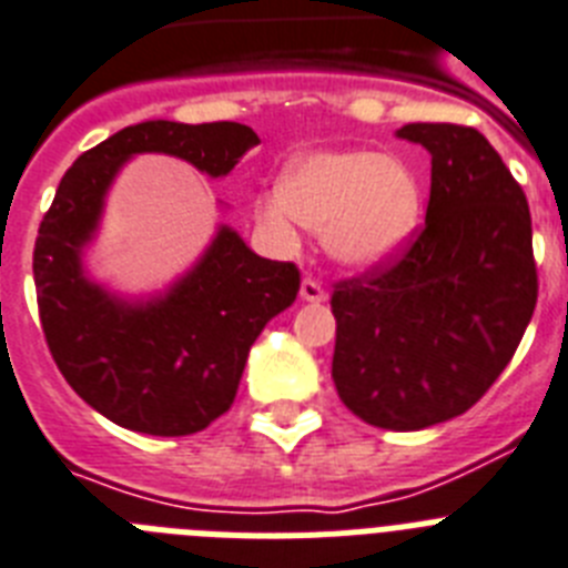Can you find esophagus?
Returning <instances> with one entry per match:
<instances>
[{
    "mask_svg": "<svg viewBox=\"0 0 568 568\" xmlns=\"http://www.w3.org/2000/svg\"><path fill=\"white\" fill-rule=\"evenodd\" d=\"M300 297L306 300V303H324L326 300V288L317 280L306 276L303 283H300Z\"/></svg>",
    "mask_w": 568,
    "mask_h": 568,
    "instance_id": "obj_1",
    "label": "esophagus"
}]
</instances>
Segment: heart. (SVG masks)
Returning <instances> with one entry per match:
<instances>
[{
    "label": "heart",
    "mask_w": 568,
    "mask_h": 568,
    "mask_svg": "<svg viewBox=\"0 0 568 568\" xmlns=\"http://www.w3.org/2000/svg\"><path fill=\"white\" fill-rule=\"evenodd\" d=\"M423 197L408 165L376 151H315L294 160L280 192L260 201L265 224L292 236L294 224L324 233L332 260L376 268L412 242Z\"/></svg>",
    "instance_id": "obj_1"
}]
</instances>
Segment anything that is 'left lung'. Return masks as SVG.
I'll use <instances>...</instances> for the list:
<instances>
[{
    "label": "left lung",
    "instance_id": "left-lung-1",
    "mask_svg": "<svg viewBox=\"0 0 568 568\" xmlns=\"http://www.w3.org/2000/svg\"><path fill=\"white\" fill-rule=\"evenodd\" d=\"M432 154L426 224L403 253L332 292L341 403L364 423L417 432L458 417L508 367L537 306L531 212L476 128L396 131Z\"/></svg>",
    "mask_w": 568,
    "mask_h": 568
}]
</instances>
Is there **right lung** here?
Segmentation results:
<instances>
[{
	"mask_svg": "<svg viewBox=\"0 0 568 568\" xmlns=\"http://www.w3.org/2000/svg\"><path fill=\"white\" fill-rule=\"evenodd\" d=\"M260 136L239 122H140L78 156L34 242L40 324L58 371L116 426L156 437L195 435L236 399L253 341L297 300L294 262L262 260L236 230L219 227L195 268L145 303L90 283L81 251L104 195L133 154H172L224 178Z\"/></svg>",
	"mask_w": 568,
	"mask_h": 568,
	"instance_id": "1",
	"label": "right lung"
}]
</instances>
